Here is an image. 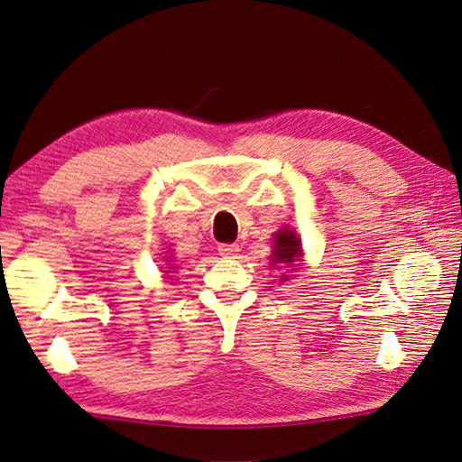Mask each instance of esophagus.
<instances>
[{
    "mask_svg": "<svg viewBox=\"0 0 462 462\" xmlns=\"http://www.w3.org/2000/svg\"><path fill=\"white\" fill-rule=\"evenodd\" d=\"M217 253L223 256V258H236L241 253L239 245H219L217 246Z\"/></svg>",
    "mask_w": 462,
    "mask_h": 462,
    "instance_id": "1",
    "label": "esophagus"
}]
</instances>
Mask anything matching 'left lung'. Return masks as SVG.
Wrapping results in <instances>:
<instances>
[{"label": "left lung", "mask_w": 462, "mask_h": 462, "mask_svg": "<svg viewBox=\"0 0 462 462\" xmlns=\"http://www.w3.org/2000/svg\"><path fill=\"white\" fill-rule=\"evenodd\" d=\"M272 268L277 270H299V262L302 260V243H300V236L291 231V229H282L277 231L273 236V250H272ZM287 279H292L284 272L282 273V283L287 282Z\"/></svg>", "instance_id": "obj_1"}]
</instances>
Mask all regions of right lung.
Instances as JSON below:
<instances>
[{"mask_svg":"<svg viewBox=\"0 0 462 462\" xmlns=\"http://www.w3.org/2000/svg\"><path fill=\"white\" fill-rule=\"evenodd\" d=\"M167 262H171V260H170V258H167ZM171 265H175V263H171ZM170 270H171V268H170ZM165 273H170V272H167V270H165Z\"/></svg>","mask_w":462,"mask_h":462,"instance_id":"add662e5","label":"right lung"}]
</instances>
